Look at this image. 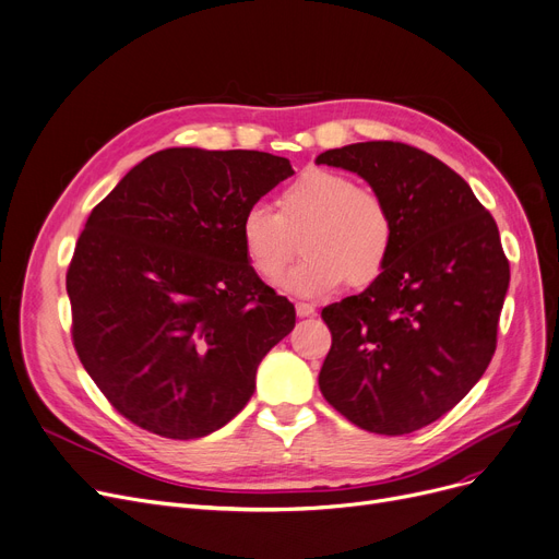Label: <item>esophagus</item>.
I'll use <instances>...</instances> for the list:
<instances>
[{"mask_svg":"<svg viewBox=\"0 0 559 559\" xmlns=\"http://www.w3.org/2000/svg\"><path fill=\"white\" fill-rule=\"evenodd\" d=\"M313 311H316V307H313L311 302H298V305H296V313H298L300 318L313 316Z\"/></svg>","mask_w":559,"mask_h":559,"instance_id":"34e87169","label":"esophagus"}]
</instances>
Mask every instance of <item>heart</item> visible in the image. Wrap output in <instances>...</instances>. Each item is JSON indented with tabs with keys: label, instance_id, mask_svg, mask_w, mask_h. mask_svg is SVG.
Listing matches in <instances>:
<instances>
[{
	"label": "heart",
	"instance_id": "1",
	"mask_svg": "<svg viewBox=\"0 0 559 559\" xmlns=\"http://www.w3.org/2000/svg\"><path fill=\"white\" fill-rule=\"evenodd\" d=\"M305 259L282 280L298 298H318L345 280L366 286L380 277L389 261L395 225L382 195L359 189L350 175L309 168L280 193L277 211L252 204L241 218V243L252 271L277 280L296 254Z\"/></svg>",
	"mask_w": 559,
	"mask_h": 559
}]
</instances>
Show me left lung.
<instances>
[{"instance_id":"left-lung-1","label":"left lung","mask_w":559,"mask_h":559,"mask_svg":"<svg viewBox=\"0 0 559 559\" xmlns=\"http://www.w3.org/2000/svg\"><path fill=\"white\" fill-rule=\"evenodd\" d=\"M391 209L395 238L378 280L323 309L332 348L318 386L361 430L409 435L483 378L510 286L496 221L432 154L393 141L328 150Z\"/></svg>"}]
</instances>
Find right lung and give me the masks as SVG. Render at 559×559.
Masks as SVG:
<instances>
[{"instance_id":"right-lung-1","label":"right lung","mask_w":559,"mask_h":559,"mask_svg":"<svg viewBox=\"0 0 559 559\" xmlns=\"http://www.w3.org/2000/svg\"><path fill=\"white\" fill-rule=\"evenodd\" d=\"M288 158L168 147L143 158L86 221L68 269L72 341L109 403L168 439L221 430L254 393L296 309L246 257L241 218Z\"/></svg>"}]
</instances>
